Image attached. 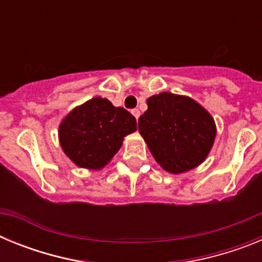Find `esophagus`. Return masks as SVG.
I'll use <instances>...</instances> for the list:
<instances>
[{
    "instance_id": "esophagus-1",
    "label": "esophagus",
    "mask_w": 262,
    "mask_h": 262,
    "mask_svg": "<svg viewBox=\"0 0 262 262\" xmlns=\"http://www.w3.org/2000/svg\"><path fill=\"white\" fill-rule=\"evenodd\" d=\"M131 113H133V115L136 118V120H138L139 117H140V111H139V108H134Z\"/></svg>"
}]
</instances>
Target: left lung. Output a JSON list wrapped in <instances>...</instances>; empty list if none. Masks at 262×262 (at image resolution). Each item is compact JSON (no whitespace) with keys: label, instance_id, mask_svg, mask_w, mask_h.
Masks as SVG:
<instances>
[{"label":"left lung","instance_id":"obj_1","mask_svg":"<svg viewBox=\"0 0 262 262\" xmlns=\"http://www.w3.org/2000/svg\"><path fill=\"white\" fill-rule=\"evenodd\" d=\"M147 105L139 133L157 163L176 174L200 165L216 135L211 115L189 97L166 92L149 97Z\"/></svg>","mask_w":262,"mask_h":262}]
</instances>
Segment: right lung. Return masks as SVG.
<instances>
[{
  "label": "right lung",
  "instance_id": "add662e5",
  "mask_svg": "<svg viewBox=\"0 0 262 262\" xmlns=\"http://www.w3.org/2000/svg\"><path fill=\"white\" fill-rule=\"evenodd\" d=\"M135 129V117L126 108L96 97L67 115L59 139L62 151L76 165L101 169L117 154L124 136Z\"/></svg>",
  "mask_w": 262,
  "mask_h": 262
}]
</instances>
